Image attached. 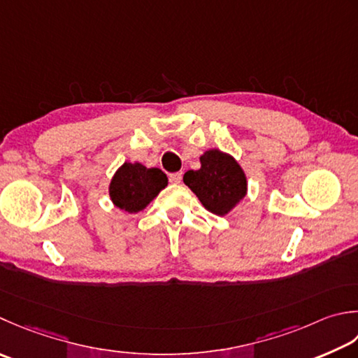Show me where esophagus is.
<instances>
[{
	"mask_svg": "<svg viewBox=\"0 0 358 358\" xmlns=\"http://www.w3.org/2000/svg\"><path fill=\"white\" fill-rule=\"evenodd\" d=\"M181 178H183V173H181V172H175V173L169 175V181H171V183H173V185H178L180 181H181Z\"/></svg>",
	"mask_w": 358,
	"mask_h": 358,
	"instance_id": "1",
	"label": "esophagus"
}]
</instances>
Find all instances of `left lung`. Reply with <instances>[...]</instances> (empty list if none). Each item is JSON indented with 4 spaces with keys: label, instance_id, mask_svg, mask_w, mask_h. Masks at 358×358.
<instances>
[{
    "label": "left lung",
    "instance_id": "obj_1",
    "mask_svg": "<svg viewBox=\"0 0 358 358\" xmlns=\"http://www.w3.org/2000/svg\"><path fill=\"white\" fill-rule=\"evenodd\" d=\"M199 171H187L185 185L197 195L201 205L215 215H227L247 195V177L237 161L219 149L200 157Z\"/></svg>",
    "mask_w": 358,
    "mask_h": 358
}]
</instances>
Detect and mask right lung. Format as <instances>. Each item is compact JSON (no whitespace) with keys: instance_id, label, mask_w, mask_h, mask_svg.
<instances>
[{"instance_id":"add662e5","label":"right lung","mask_w":358,"mask_h":358,"mask_svg":"<svg viewBox=\"0 0 358 358\" xmlns=\"http://www.w3.org/2000/svg\"><path fill=\"white\" fill-rule=\"evenodd\" d=\"M166 186L167 177L161 169H147L141 163H124L111 178L108 191L115 206L135 214L143 211Z\"/></svg>"}]
</instances>
